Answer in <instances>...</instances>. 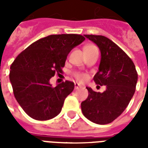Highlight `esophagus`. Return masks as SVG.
<instances>
[{
    "label": "esophagus",
    "instance_id": "esophagus-1",
    "mask_svg": "<svg viewBox=\"0 0 148 148\" xmlns=\"http://www.w3.org/2000/svg\"><path fill=\"white\" fill-rule=\"evenodd\" d=\"M81 88V85H80V84H79L78 83H76V84H75V88L78 89V88Z\"/></svg>",
    "mask_w": 148,
    "mask_h": 148
}]
</instances>
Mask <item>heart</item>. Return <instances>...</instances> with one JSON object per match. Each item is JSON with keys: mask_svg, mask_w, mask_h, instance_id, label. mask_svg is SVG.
Returning a JSON list of instances; mask_svg holds the SVG:
<instances>
[{"mask_svg": "<svg viewBox=\"0 0 148 148\" xmlns=\"http://www.w3.org/2000/svg\"><path fill=\"white\" fill-rule=\"evenodd\" d=\"M92 47H95V46L89 45L85 46V47H84V49H88V48H92ZM74 76H75V78H76L77 80H79V81H84V80H85V79H87L86 74L83 73V72H76V73L74 74Z\"/></svg>", "mask_w": 148, "mask_h": 148, "instance_id": "heart-1", "label": "heart"}]
</instances>
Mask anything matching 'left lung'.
<instances>
[{
	"mask_svg": "<svg viewBox=\"0 0 148 148\" xmlns=\"http://www.w3.org/2000/svg\"><path fill=\"white\" fill-rule=\"evenodd\" d=\"M97 45L101 52L96 84L105 85L103 93L88 88V96L81 103L84 116L97 124H108L125 110L135 93L138 74L134 63L116 44L106 36L84 35Z\"/></svg>",
	"mask_w": 148,
	"mask_h": 148,
	"instance_id": "left-lung-1",
	"label": "left lung"
}]
</instances>
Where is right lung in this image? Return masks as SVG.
<instances>
[{"mask_svg": "<svg viewBox=\"0 0 148 148\" xmlns=\"http://www.w3.org/2000/svg\"><path fill=\"white\" fill-rule=\"evenodd\" d=\"M84 40L78 34L48 36L30 45L12 63L9 79L13 94L31 118L48 120L61 112L74 83L66 80L52 87L49 79L62 73L68 54Z\"/></svg>", "mask_w": 148, "mask_h": 148, "instance_id": "obj_1", "label": "right lung"}]
</instances>
